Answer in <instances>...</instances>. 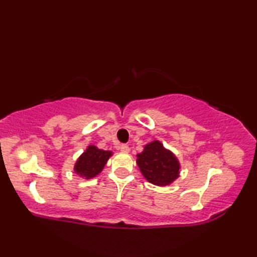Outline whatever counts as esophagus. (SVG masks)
Wrapping results in <instances>:
<instances>
[{
    "mask_svg": "<svg viewBox=\"0 0 257 257\" xmlns=\"http://www.w3.org/2000/svg\"><path fill=\"white\" fill-rule=\"evenodd\" d=\"M119 150L123 152V154H127V152L130 151V148L127 146V145H120L119 146Z\"/></svg>",
    "mask_w": 257,
    "mask_h": 257,
    "instance_id": "obj_1",
    "label": "esophagus"
}]
</instances>
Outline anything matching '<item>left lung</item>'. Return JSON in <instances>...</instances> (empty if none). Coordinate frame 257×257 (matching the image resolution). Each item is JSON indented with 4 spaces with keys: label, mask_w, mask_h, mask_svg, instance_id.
Listing matches in <instances>:
<instances>
[{
    "label": "left lung",
    "mask_w": 257,
    "mask_h": 257,
    "mask_svg": "<svg viewBox=\"0 0 257 257\" xmlns=\"http://www.w3.org/2000/svg\"><path fill=\"white\" fill-rule=\"evenodd\" d=\"M137 165L147 181L158 187L172 184L181 171V165L176 155L159 140L145 145L144 150L137 155Z\"/></svg>",
    "instance_id": "1"
}]
</instances>
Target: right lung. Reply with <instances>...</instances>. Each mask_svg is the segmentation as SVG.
<instances>
[{
	"instance_id": "add662e5",
	"label": "right lung",
	"mask_w": 257,
	"mask_h": 257,
	"mask_svg": "<svg viewBox=\"0 0 257 257\" xmlns=\"http://www.w3.org/2000/svg\"><path fill=\"white\" fill-rule=\"evenodd\" d=\"M111 156L112 151L102 150L94 145H89L76 160L74 171L85 180L96 178Z\"/></svg>"
}]
</instances>
